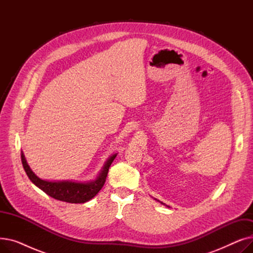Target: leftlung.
Instances as JSON below:
<instances>
[{
  "instance_id": "1",
  "label": "left lung",
  "mask_w": 253,
  "mask_h": 253,
  "mask_svg": "<svg viewBox=\"0 0 253 253\" xmlns=\"http://www.w3.org/2000/svg\"><path fill=\"white\" fill-rule=\"evenodd\" d=\"M158 201H159V200H158ZM161 203H162V202H161ZM162 204H164V203H162Z\"/></svg>"
}]
</instances>
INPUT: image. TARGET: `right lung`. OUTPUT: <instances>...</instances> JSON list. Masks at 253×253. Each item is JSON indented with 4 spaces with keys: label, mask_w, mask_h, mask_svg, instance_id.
Returning <instances> with one entry per match:
<instances>
[{
    "label": "right lung",
    "mask_w": 253,
    "mask_h": 253,
    "mask_svg": "<svg viewBox=\"0 0 253 253\" xmlns=\"http://www.w3.org/2000/svg\"><path fill=\"white\" fill-rule=\"evenodd\" d=\"M116 154L113 155L108 161H106L100 174L94 181L87 183L75 182V181H47L39 178L31 170L30 166L26 163L23 153H21V162L24 171L28 174L29 178L34 182L39 189H41L50 197L56 199V200L68 202V203H85L96 196V194L101 190L105 182L108 172Z\"/></svg>",
    "instance_id": "1"
}]
</instances>
